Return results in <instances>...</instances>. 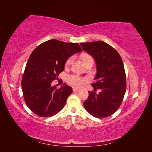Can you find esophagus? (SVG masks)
I'll return each instance as SVG.
<instances>
[{"label": "esophagus", "mask_w": 152, "mask_h": 152, "mask_svg": "<svg viewBox=\"0 0 152 152\" xmlns=\"http://www.w3.org/2000/svg\"><path fill=\"white\" fill-rule=\"evenodd\" d=\"M73 92H79V91H80V89H77V88H73Z\"/></svg>", "instance_id": "1"}]
</instances>
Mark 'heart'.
<instances>
[{
    "label": "heart",
    "instance_id": "1",
    "mask_svg": "<svg viewBox=\"0 0 152 152\" xmlns=\"http://www.w3.org/2000/svg\"><path fill=\"white\" fill-rule=\"evenodd\" d=\"M82 58H83L84 62L89 60V59H93L91 56H88V55H84V56H82ZM73 60V56H71L69 58H68L65 63L66 66L70 65L72 63ZM87 81V79H86V78L82 77L77 75H72L68 76L67 78V82L68 83V84H70L73 87H79V88L83 86Z\"/></svg>",
    "mask_w": 152,
    "mask_h": 152
}]
</instances>
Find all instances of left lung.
<instances>
[{
	"mask_svg": "<svg viewBox=\"0 0 152 152\" xmlns=\"http://www.w3.org/2000/svg\"><path fill=\"white\" fill-rule=\"evenodd\" d=\"M84 51L91 55L96 65L94 90L84 106L91 115L104 118L112 115L120 107L126 90V78L120 54L113 48L103 41L80 43Z\"/></svg>",
	"mask_w": 152,
	"mask_h": 152,
	"instance_id": "8db88e82",
	"label": "left lung"
}]
</instances>
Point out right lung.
I'll return each instance as SVG.
<instances>
[{
	"mask_svg": "<svg viewBox=\"0 0 152 152\" xmlns=\"http://www.w3.org/2000/svg\"><path fill=\"white\" fill-rule=\"evenodd\" d=\"M82 50L78 43L52 39L40 44L31 53L21 86L25 103L34 113L49 117L63 109L72 88L63 84L56 89L51 83L64 70L68 58Z\"/></svg>",
	"mask_w": 152,
	"mask_h": 152,
	"instance_id": "1",
	"label": "right lung"
}]
</instances>
